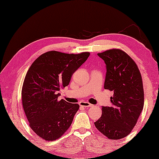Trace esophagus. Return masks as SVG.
<instances>
[{"label": "esophagus", "instance_id": "1", "mask_svg": "<svg viewBox=\"0 0 159 159\" xmlns=\"http://www.w3.org/2000/svg\"><path fill=\"white\" fill-rule=\"evenodd\" d=\"M80 106H82V107H84V108L92 107L93 106L92 104L88 103V102H87V101H81V102L80 103Z\"/></svg>", "mask_w": 159, "mask_h": 159}]
</instances>
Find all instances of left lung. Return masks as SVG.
Returning <instances> with one entry per match:
<instances>
[{"mask_svg": "<svg viewBox=\"0 0 159 159\" xmlns=\"http://www.w3.org/2000/svg\"><path fill=\"white\" fill-rule=\"evenodd\" d=\"M97 55L106 63L104 89L113 91L111 106H102L97 129L109 139H120L130 133L144 107L141 74L125 52L111 49Z\"/></svg>", "mask_w": 159, "mask_h": 159, "instance_id": "1", "label": "left lung"}]
</instances>
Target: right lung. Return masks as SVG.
<instances>
[{"label":"right lung","mask_w":159,"mask_h":159,"mask_svg":"<svg viewBox=\"0 0 159 159\" xmlns=\"http://www.w3.org/2000/svg\"><path fill=\"white\" fill-rule=\"evenodd\" d=\"M89 55L48 51L36 58L27 71L22 89L23 108L31 128L46 141L59 139L71 125L80 106L58 101V92L69 84Z\"/></svg>","instance_id":"add662e5"}]
</instances>
